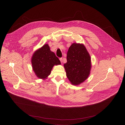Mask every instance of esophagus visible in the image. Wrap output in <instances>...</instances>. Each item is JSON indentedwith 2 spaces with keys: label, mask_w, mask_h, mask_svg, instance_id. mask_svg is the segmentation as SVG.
Listing matches in <instances>:
<instances>
[{
  "label": "esophagus",
  "mask_w": 125,
  "mask_h": 125,
  "mask_svg": "<svg viewBox=\"0 0 125 125\" xmlns=\"http://www.w3.org/2000/svg\"><path fill=\"white\" fill-rule=\"evenodd\" d=\"M60 61H61V63H62V62H63V60H62V58H60Z\"/></svg>",
  "instance_id": "esophagus-1"
}]
</instances>
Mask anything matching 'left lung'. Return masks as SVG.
<instances>
[{
	"mask_svg": "<svg viewBox=\"0 0 125 125\" xmlns=\"http://www.w3.org/2000/svg\"><path fill=\"white\" fill-rule=\"evenodd\" d=\"M90 58L84 44L73 43L69 47L64 67L72 85H79L88 78L91 68Z\"/></svg>",
	"mask_w": 125,
	"mask_h": 125,
	"instance_id": "left-lung-1",
	"label": "left lung"
}]
</instances>
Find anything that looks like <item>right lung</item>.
<instances>
[{
	"instance_id": "1",
	"label": "right lung",
	"mask_w": 125,
	"mask_h": 125,
	"mask_svg": "<svg viewBox=\"0 0 125 125\" xmlns=\"http://www.w3.org/2000/svg\"><path fill=\"white\" fill-rule=\"evenodd\" d=\"M33 70L36 76L43 80L51 74L54 65L61 64V62L48 44L44 45L33 53L31 58Z\"/></svg>"
}]
</instances>
